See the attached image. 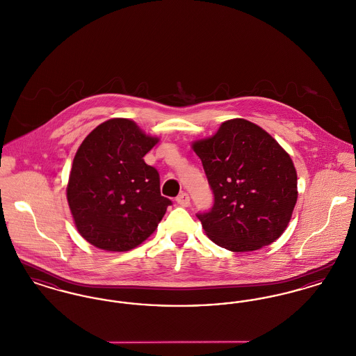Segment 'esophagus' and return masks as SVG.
<instances>
[{"label": "esophagus", "mask_w": 356, "mask_h": 356, "mask_svg": "<svg viewBox=\"0 0 356 356\" xmlns=\"http://www.w3.org/2000/svg\"><path fill=\"white\" fill-rule=\"evenodd\" d=\"M176 202L179 205H181V207H188L189 204H191V199H189V195L186 193V192H181L177 197H176Z\"/></svg>", "instance_id": "34e87169"}]
</instances>
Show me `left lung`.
<instances>
[{"mask_svg":"<svg viewBox=\"0 0 356 356\" xmlns=\"http://www.w3.org/2000/svg\"><path fill=\"white\" fill-rule=\"evenodd\" d=\"M192 148L215 196L213 207L197 213L215 244L250 252L282 236L298 200V176L270 134L251 121L228 120Z\"/></svg>","mask_w":356,"mask_h":356,"instance_id":"8db88e82","label":"left lung"}]
</instances>
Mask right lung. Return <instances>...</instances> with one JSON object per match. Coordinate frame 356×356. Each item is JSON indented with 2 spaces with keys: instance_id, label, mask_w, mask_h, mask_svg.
<instances>
[{
  "instance_id": "obj_1",
  "label": "right lung",
  "mask_w": 356,
  "mask_h": 356,
  "mask_svg": "<svg viewBox=\"0 0 356 356\" xmlns=\"http://www.w3.org/2000/svg\"><path fill=\"white\" fill-rule=\"evenodd\" d=\"M159 138L135 121L111 119L85 137L73 159L67 186L77 231L92 245L122 252L152 235L170 199L160 193V176L144 156Z\"/></svg>"
}]
</instances>
